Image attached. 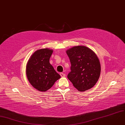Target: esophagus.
Instances as JSON below:
<instances>
[{
    "label": "esophagus",
    "instance_id": "esophagus-1",
    "mask_svg": "<svg viewBox=\"0 0 125 125\" xmlns=\"http://www.w3.org/2000/svg\"><path fill=\"white\" fill-rule=\"evenodd\" d=\"M60 75L61 77H65V76H66V75H65V74L63 73H60Z\"/></svg>",
    "mask_w": 125,
    "mask_h": 125
}]
</instances>
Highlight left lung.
Instances as JSON below:
<instances>
[{
  "label": "left lung",
  "instance_id": "8db88e82",
  "mask_svg": "<svg viewBox=\"0 0 125 125\" xmlns=\"http://www.w3.org/2000/svg\"><path fill=\"white\" fill-rule=\"evenodd\" d=\"M71 66L67 77L79 91L84 92L96 84L101 65L96 54L84 46H74L66 51Z\"/></svg>",
  "mask_w": 125,
  "mask_h": 125
}]
</instances>
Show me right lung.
Masks as SVG:
<instances>
[{
    "instance_id": "1",
    "label": "right lung",
    "mask_w": 125,
    "mask_h": 125,
    "mask_svg": "<svg viewBox=\"0 0 125 125\" xmlns=\"http://www.w3.org/2000/svg\"><path fill=\"white\" fill-rule=\"evenodd\" d=\"M53 50L41 49L34 53L26 65V76L31 85L39 91L45 92L50 89L61 78L50 64Z\"/></svg>"
}]
</instances>
